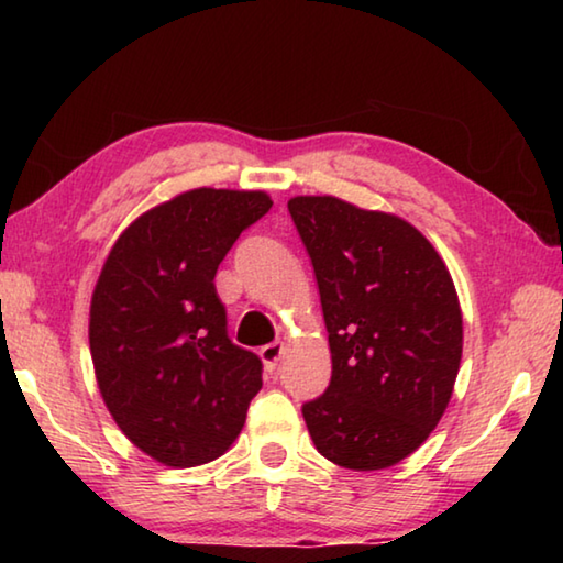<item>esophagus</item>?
Segmentation results:
<instances>
[{
	"instance_id": "1",
	"label": "esophagus",
	"mask_w": 563,
	"mask_h": 563,
	"mask_svg": "<svg viewBox=\"0 0 563 563\" xmlns=\"http://www.w3.org/2000/svg\"><path fill=\"white\" fill-rule=\"evenodd\" d=\"M261 360H263V367L268 369V373H273L275 367H278V362L283 360V355H285V347L280 345V342H271V345H265V347H261Z\"/></svg>"
}]
</instances>
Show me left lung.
<instances>
[{
	"label": "left lung",
	"mask_w": 563,
	"mask_h": 563,
	"mask_svg": "<svg viewBox=\"0 0 563 563\" xmlns=\"http://www.w3.org/2000/svg\"><path fill=\"white\" fill-rule=\"evenodd\" d=\"M316 268L332 355L328 393L302 407L318 452L377 472L422 446L462 362L460 295L442 255L405 218L335 196L288 201Z\"/></svg>",
	"instance_id": "8db88e82"
}]
</instances>
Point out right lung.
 I'll use <instances>...</instances> for the list:
<instances>
[{
    "label": "right lung",
    "instance_id": "obj_1",
    "mask_svg": "<svg viewBox=\"0 0 563 563\" xmlns=\"http://www.w3.org/2000/svg\"><path fill=\"white\" fill-rule=\"evenodd\" d=\"M265 190L190 188L123 228L91 292L89 347L103 405L131 444L174 470L238 440L261 360L225 335L216 271L271 211Z\"/></svg>",
    "mask_w": 563,
    "mask_h": 563
}]
</instances>
